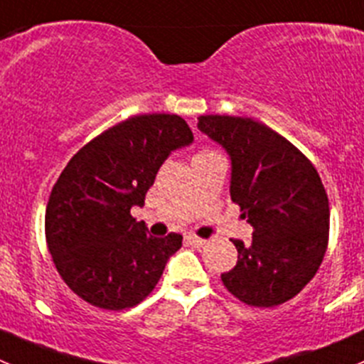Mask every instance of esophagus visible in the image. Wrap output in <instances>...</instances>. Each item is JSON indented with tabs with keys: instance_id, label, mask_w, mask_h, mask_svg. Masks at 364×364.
<instances>
[{
	"instance_id": "esophagus-1",
	"label": "esophagus",
	"mask_w": 364,
	"mask_h": 364,
	"mask_svg": "<svg viewBox=\"0 0 364 364\" xmlns=\"http://www.w3.org/2000/svg\"><path fill=\"white\" fill-rule=\"evenodd\" d=\"M186 241H188V243L195 248H202L203 245L207 243L205 240H200V237H196V236H186Z\"/></svg>"
}]
</instances>
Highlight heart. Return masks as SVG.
<instances>
[{"mask_svg":"<svg viewBox=\"0 0 364 364\" xmlns=\"http://www.w3.org/2000/svg\"><path fill=\"white\" fill-rule=\"evenodd\" d=\"M209 154H213V151H200L198 155H209ZM198 155H196V157H198Z\"/></svg>","mask_w":364,"mask_h":364,"instance_id":"obj_1","label":"heart"}]
</instances>
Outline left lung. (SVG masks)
Instances as JSON below:
<instances>
[{
  "mask_svg": "<svg viewBox=\"0 0 364 364\" xmlns=\"http://www.w3.org/2000/svg\"><path fill=\"white\" fill-rule=\"evenodd\" d=\"M198 128L232 161L230 198L254 227L252 243L232 240L237 262L223 286L243 304L275 307L299 295L323 261L328 198L309 159L252 117H198Z\"/></svg>",
  "mask_w": 364,
  "mask_h": 364,
  "instance_id": "left-lung-1",
  "label": "left lung"
}]
</instances>
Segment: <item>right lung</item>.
Wrapping results in <instances>:
<instances>
[{"label": "right lung", "mask_w": 364, "mask_h": 364, "mask_svg": "<svg viewBox=\"0 0 364 364\" xmlns=\"http://www.w3.org/2000/svg\"><path fill=\"white\" fill-rule=\"evenodd\" d=\"M191 143V128L176 114H141L110 127L68 162L51 189L44 228L57 272L82 300L121 311L154 291L182 236H148L130 209L144 205L168 155Z\"/></svg>", "instance_id": "1"}]
</instances>
